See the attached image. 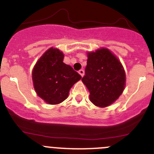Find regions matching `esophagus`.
<instances>
[{
	"label": "esophagus",
	"mask_w": 154,
	"mask_h": 154,
	"mask_svg": "<svg viewBox=\"0 0 154 154\" xmlns=\"http://www.w3.org/2000/svg\"><path fill=\"white\" fill-rule=\"evenodd\" d=\"M78 73L80 74V75H81V77H83V76L84 75V71H83V69H80V71H78Z\"/></svg>",
	"instance_id": "esophagus-1"
}]
</instances>
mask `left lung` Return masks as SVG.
Masks as SVG:
<instances>
[{"instance_id":"8db88e82","label":"left lung","mask_w":154,"mask_h":154,"mask_svg":"<svg viewBox=\"0 0 154 154\" xmlns=\"http://www.w3.org/2000/svg\"><path fill=\"white\" fill-rule=\"evenodd\" d=\"M82 81L89 91L90 101L104 107L114 102L125 87L126 74L120 61L107 49L88 53Z\"/></svg>"}]
</instances>
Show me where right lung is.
Returning <instances> with one entry per match:
<instances>
[{
	"mask_svg": "<svg viewBox=\"0 0 154 154\" xmlns=\"http://www.w3.org/2000/svg\"><path fill=\"white\" fill-rule=\"evenodd\" d=\"M63 59V53L52 47L40 58L32 71L36 92L50 104L66 99L70 89L82 78L70 65L64 63Z\"/></svg>",
	"mask_w": 154,
	"mask_h": 154,
	"instance_id": "add662e5",
	"label": "right lung"
}]
</instances>
